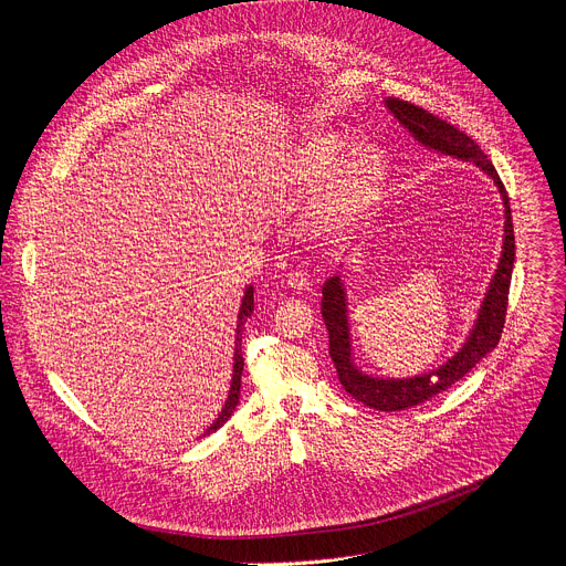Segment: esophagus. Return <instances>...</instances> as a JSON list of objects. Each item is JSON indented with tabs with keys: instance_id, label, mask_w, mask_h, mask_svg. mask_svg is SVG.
Returning a JSON list of instances; mask_svg holds the SVG:
<instances>
[{
	"instance_id": "1",
	"label": "esophagus",
	"mask_w": 566,
	"mask_h": 566,
	"mask_svg": "<svg viewBox=\"0 0 566 566\" xmlns=\"http://www.w3.org/2000/svg\"><path fill=\"white\" fill-rule=\"evenodd\" d=\"M286 284H289L291 289H295V291H306V289L311 286V280L306 277V273H300V271H295V273H289V277H286Z\"/></svg>"
}]
</instances>
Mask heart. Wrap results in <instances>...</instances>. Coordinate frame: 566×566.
Returning a JSON list of instances; mask_svg holds the SVG:
<instances>
[{
    "instance_id": "obj_1",
    "label": "heart",
    "mask_w": 566,
    "mask_h": 566,
    "mask_svg": "<svg viewBox=\"0 0 566 566\" xmlns=\"http://www.w3.org/2000/svg\"><path fill=\"white\" fill-rule=\"evenodd\" d=\"M347 149L345 134L315 132L284 154L273 175L280 192H311L339 168L313 206V223L325 232L354 226L378 199L385 181V156L376 145L363 143L345 157Z\"/></svg>"
}]
</instances>
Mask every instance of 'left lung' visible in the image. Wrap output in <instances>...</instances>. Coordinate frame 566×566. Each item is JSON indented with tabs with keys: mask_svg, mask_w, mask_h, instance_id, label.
Masks as SVG:
<instances>
[{
	"mask_svg": "<svg viewBox=\"0 0 566 566\" xmlns=\"http://www.w3.org/2000/svg\"><path fill=\"white\" fill-rule=\"evenodd\" d=\"M387 109L398 118V123L406 127L415 140L423 147L434 149L439 154L470 160L476 168L486 172L495 186L500 188L504 201V247L497 271L491 280L486 297L481 302L479 315L470 336L465 338L463 347L448 358L439 369L415 378H374L363 374L352 360V338H349V322H347V297L340 277H332L322 286V317L329 332V356L336 365L338 380L347 394H352L363 406L380 410V412H400L419 406L423 400L446 391L457 380H461L476 363L491 354L502 338L504 322H506V306H509V289L513 277L515 264V234H513V217L506 188L493 168L491 158L481 151V147L454 125L441 120L439 116L417 107L408 101L387 98Z\"/></svg>",
	"mask_w": 566,
	"mask_h": 566,
	"instance_id": "8db88e82",
	"label": "left lung"
}]
</instances>
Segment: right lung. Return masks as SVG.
Returning a JSON list of instances; mask_svg holds the SVG:
<instances>
[{
    "label": "right lung",
    "mask_w": 566,
    "mask_h": 566,
    "mask_svg": "<svg viewBox=\"0 0 566 566\" xmlns=\"http://www.w3.org/2000/svg\"><path fill=\"white\" fill-rule=\"evenodd\" d=\"M253 313V286L247 289L244 293V300H241V306H239V315H237V338H234V363H232V380H230V391H228V398H226V406L221 408V415L217 417V421L203 432L206 434H212L217 432L234 412L237 402H239V387H241V371H244V356H241V332H244V322L251 317Z\"/></svg>",
    "instance_id": "right-lung-1"
}]
</instances>
